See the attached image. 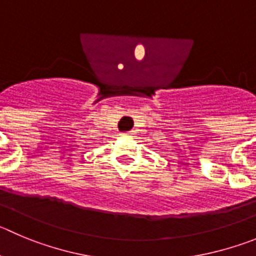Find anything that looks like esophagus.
<instances>
[{
	"label": "esophagus",
	"instance_id": "esophagus-1",
	"mask_svg": "<svg viewBox=\"0 0 256 256\" xmlns=\"http://www.w3.org/2000/svg\"><path fill=\"white\" fill-rule=\"evenodd\" d=\"M122 135H128H128H130V132H125V134H122Z\"/></svg>",
	"mask_w": 256,
	"mask_h": 256
}]
</instances>
